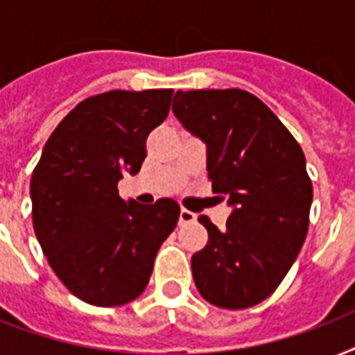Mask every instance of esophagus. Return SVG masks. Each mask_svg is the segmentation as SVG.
<instances>
[{
  "label": "esophagus",
  "instance_id": "34e87169",
  "mask_svg": "<svg viewBox=\"0 0 355 355\" xmlns=\"http://www.w3.org/2000/svg\"><path fill=\"white\" fill-rule=\"evenodd\" d=\"M195 219H197V217H195L193 211L182 208V210H180V216H178V225H189V223H193Z\"/></svg>",
  "mask_w": 355,
  "mask_h": 355
}]
</instances>
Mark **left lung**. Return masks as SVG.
I'll return each instance as SVG.
<instances>
[{
  "label": "left lung",
  "mask_w": 355,
  "mask_h": 355,
  "mask_svg": "<svg viewBox=\"0 0 355 355\" xmlns=\"http://www.w3.org/2000/svg\"><path fill=\"white\" fill-rule=\"evenodd\" d=\"M173 112L206 144L211 189L232 206L223 230L199 217L208 243L191 256L195 286L219 308L256 306L280 286L308 234L313 186L302 149L263 101L239 88L178 90Z\"/></svg>",
  "instance_id": "obj_1"
}]
</instances>
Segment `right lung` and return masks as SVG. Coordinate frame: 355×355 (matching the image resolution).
I'll use <instances>...</instances> for the list:
<instances>
[{"mask_svg": "<svg viewBox=\"0 0 355 355\" xmlns=\"http://www.w3.org/2000/svg\"><path fill=\"white\" fill-rule=\"evenodd\" d=\"M173 90H112L88 97L58 123L31 178L33 227L47 261L75 297L112 308L138 298L156 252L175 230L177 200H125L145 139L164 123Z\"/></svg>", "mask_w": 355, "mask_h": 355, "instance_id": "1", "label": "right lung"}]
</instances>
